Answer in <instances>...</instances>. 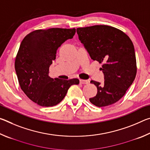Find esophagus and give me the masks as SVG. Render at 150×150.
Wrapping results in <instances>:
<instances>
[{
    "label": "esophagus",
    "instance_id": "esophagus-1",
    "mask_svg": "<svg viewBox=\"0 0 150 150\" xmlns=\"http://www.w3.org/2000/svg\"><path fill=\"white\" fill-rule=\"evenodd\" d=\"M80 83L81 84H88V81L87 80H83V79H80Z\"/></svg>",
    "mask_w": 150,
    "mask_h": 150
}]
</instances>
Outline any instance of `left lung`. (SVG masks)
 Here are the masks:
<instances>
[{
    "mask_svg": "<svg viewBox=\"0 0 150 150\" xmlns=\"http://www.w3.org/2000/svg\"><path fill=\"white\" fill-rule=\"evenodd\" d=\"M79 39L91 58L103 63L105 81H91L97 94L90 102L98 107L112 105L125 95L135 79L137 67L133 43L125 33L106 25L78 28Z\"/></svg>",
    "mask_w": 150,
    "mask_h": 150,
    "instance_id": "left-lung-1",
    "label": "left lung"
}]
</instances>
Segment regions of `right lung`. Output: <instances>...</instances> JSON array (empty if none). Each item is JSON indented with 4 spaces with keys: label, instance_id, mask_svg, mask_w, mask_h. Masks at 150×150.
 Here are the masks:
<instances>
[{
    "label": "right lung",
    "instance_id": "obj_1",
    "mask_svg": "<svg viewBox=\"0 0 150 150\" xmlns=\"http://www.w3.org/2000/svg\"><path fill=\"white\" fill-rule=\"evenodd\" d=\"M75 28H53L37 30L26 35L20 44L14 67L21 89L33 102L41 106L59 104L78 79L62 80L51 78L49 68L55 59L58 47L71 39Z\"/></svg>",
    "mask_w": 150,
    "mask_h": 150
}]
</instances>
